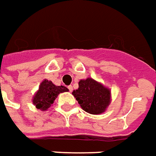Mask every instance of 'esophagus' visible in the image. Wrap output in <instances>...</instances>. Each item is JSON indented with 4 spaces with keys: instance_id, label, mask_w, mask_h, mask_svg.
Wrapping results in <instances>:
<instances>
[{
    "instance_id": "esophagus-1",
    "label": "esophagus",
    "mask_w": 156,
    "mask_h": 156,
    "mask_svg": "<svg viewBox=\"0 0 156 156\" xmlns=\"http://www.w3.org/2000/svg\"><path fill=\"white\" fill-rule=\"evenodd\" d=\"M68 88H69V92H72V91H73V86H72V85H69V87H68Z\"/></svg>"
}]
</instances>
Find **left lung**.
<instances>
[{"instance_id":"8db88e82","label":"left lung","mask_w":156,"mask_h":156,"mask_svg":"<svg viewBox=\"0 0 156 156\" xmlns=\"http://www.w3.org/2000/svg\"><path fill=\"white\" fill-rule=\"evenodd\" d=\"M72 94L82 109L93 115H100L106 112L112 101L111 89L93 78L81 79L78 88Z\"/></svg>"}]
</instances>
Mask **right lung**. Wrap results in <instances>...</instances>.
Instances as JSON below:
<instances>
[{
  "label": "right lung",
  "mask_w": 156,
  "mask_h": 156,
  "mask_svg": "<svg viewBox=\"0 0 156 156\" xmlns=\"http://www.w3.org/2000/svg\"><path fill=\"white\" fill-rule=\"evenodd\" d=\"M65 92H69L66 87L56 86L52 81L44 79L41 82L39 89L33 96L32 102L37 109L44 112L51 107L59 93Z\"/></svg>",
  "instance_id": "1"
}]
</instances>
